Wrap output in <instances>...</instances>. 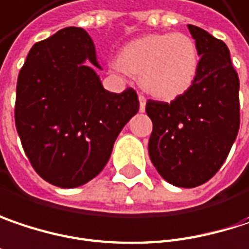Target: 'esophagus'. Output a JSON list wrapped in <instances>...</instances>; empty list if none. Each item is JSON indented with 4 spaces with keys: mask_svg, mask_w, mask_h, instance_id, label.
I'll return each instance as SVG.
<instances>
[{
    "mask_svg": "<svg viewBox=\"0 0 249 249\" xmlns=\"http://www.w3.org/2000/svg\"><path fill=\"white\" fill-rule=\"evenodd\" d=\"M138 100H140V111L144 112L145 111V104H147V100L142 94H138Z\"/></svg>",
    "mask_w": 249,
    "mask_h": 249,
    "instance_id": "1",
    "label": "esophagus"
}]
</instances>
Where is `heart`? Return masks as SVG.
I'll list each match as a JSON object with an SVG mask.
<instances>
[{
	"label": "heart",
	"instance_id": "obj_1",
	"mask_svg": "<svg viewBox=\"0 0 249 249\" xmlns=\"http://www.w3.org/2000/svg\"><path fill=\"white\" fill-rule=\"evenodd\" d=\"M199 65L195 41L181 33L149 34L126 42L111 61L117 72L140 75L141 87L161 100H174L191 88Z\"/></svg>",
	"mask_w": 249,
	"mask_h": 249
}]
</instances>
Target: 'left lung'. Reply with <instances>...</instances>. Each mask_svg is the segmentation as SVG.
<instances>
[{
    "label": "left lung",
    "mask_w": 249,
    "mask_h": 249,
    "mask_svg": "<svg viewBox=\"0 0 249 249\" xmlns=\"http://www.w3.org/2000/svg\"><path fill=\"white\" fill-rule=\"evenodd\" d=\"M199 65L191 88L172 102L149 100L152 121L149 158L172 185L194 188L210 178L227 160L239 129V79L221 39L190 25Z\"/></svg>",
    "instance_id": "left-lung-1"
}]
</instances>
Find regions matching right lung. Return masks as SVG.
Returning <instances> with one entry per match:
<instances>
[{"instance_id": "right-lung-1", "label": "right lung", "mask_w": 249, "mask_h": 249, "mask_svg": "<svg viewBox=\"0 0 249 249\" xmlns=\"http://www.w3.org/2000/svg\"><path fill=\"white\" fill-rule=\"evenodd\" d=\"M95 47L68 27L34 44L17 82L15 126L36 174L61 188L97 177L124 125L138 112L132 88L102 87Z\"/></svg>"}]
</instances>
